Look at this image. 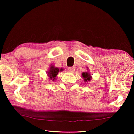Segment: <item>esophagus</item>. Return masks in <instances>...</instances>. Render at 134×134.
Wrapping results in <instances>:
<instances>
[{
  "mask_svg": "<svg viewBox=\"0 0 134 134\" xmlns=\"http://www.w3.org/2000/svg\"><path fill=\"white\" fill-rule=\"evenodd\" d=\"M68 70L70 72H73L75 70V67H69L68 68Z\"/></svg>",
  "mask_w": 134,
  "mask_h": 134,
  "instance_id": "esophagus-1",
  "label": "esophagus"
}]
</instances>
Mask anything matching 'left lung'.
<instances>
[{
	"mask_svg": "<svg viewBox=\"0 0 134 134\" xmlns=\"http://www.w3.org/2000/svg\"><path fill=\"white\" fill-rule=\"evenodd\" d=\"M88 69H87V70H88ZM82 77L83 78L84 82H88L90 81L91 79H92V77H91L90 73L89 72V71H86V72H82Z\"/></svg>",
	"mask_w": 134,
	"mask_h": 134,
	"instance_id": "obj_1",
	"label": "left lung"
}]
</instances>
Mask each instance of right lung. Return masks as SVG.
Here are the masks:
<instances>
[{
    "mask_svg": "<svg viewBox=\"0 0 134 134\" xmlns=\"http://www.w3.org/2000/svg\"><path fill=\"white\" fill-rule=\"evenodd\" d=\"M63 71V69L61 68H58L55 67L54 65H52L51 64L49 68L48 71H47V76L49 77V79H51L52 81H54L57 79L56 77L57 76L58 72H61V71Z\"/></svg>",
    "mask_w": 134,
    "mask_h": 134,
    "instance_id": "right-lung-1",
    "label": "right lung"
}]
</instances>
